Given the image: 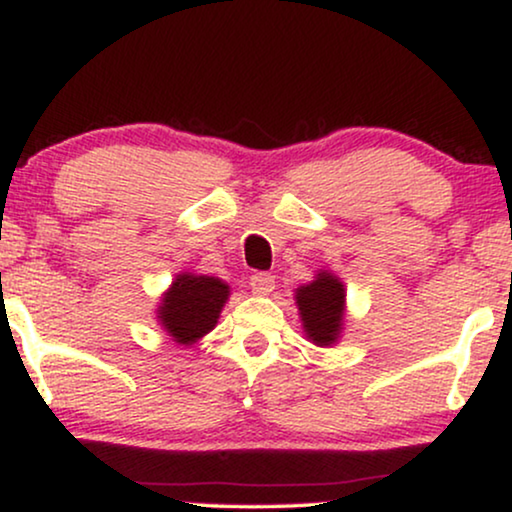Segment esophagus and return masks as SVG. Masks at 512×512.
I'll list each match as a JSON object with an SVG mask.
<instances>
[{
	"label": "esophagus",
	"mask_w": 512,
	"mask_h": 512,
	"mask_svg": "<svg viewBox=\"0 0 512 512\" xmlns=\"http://www.w3.org/2000/svg\"><path fill=\"white\" fill-rule=\"evenodd\" d=\"M249 284H251V291L258 293V296H268L275 289V277L270 275V272H256V275L249 277Z\"/></svg>",
	"instance_id": "obj_1"
}]
</instances>
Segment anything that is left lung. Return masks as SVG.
<instances>
[{
    "label": "left lung",
    "instance_id": "1",
    "mask_svg": "<svg viewBox=\"0 0 512 512\" xmlns=\"http://www.w3.org/2000/svg\"><path fill=\"white\" fill-rule=\"evenodd\" d=\"M296 303L307 340L319 347L338 342L345 319V284L331 272H319L317 279L296 289Z\"/></svg>",
    "mask_w": 512,
    "mask_h": 512
}]
</instances>
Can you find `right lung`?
Segmentation results:
<instances>
[{
  "instance_id": "add662e5",
  "label": "right lung",
  "mask_w": 512,
  "mask_h": 512,
  "mask_svg": "<svg viewBox=\"0 0 512 512\" xmlns=\"http://www.w3.org/2000/svg\"><path fill=\"white\" fill-rule=\"evenodd\" d=\"M228 284L216 277L184 272L174 279L158 307V319L179 345H193L219 321L228 300Z\"/></svg>"
}]
</instances>
